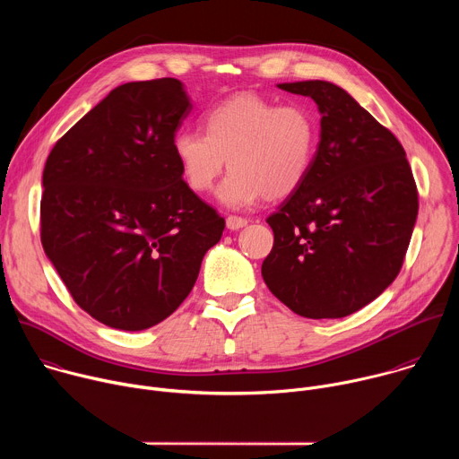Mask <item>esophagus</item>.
Returning a JSON list of instances; mask_svg holds the SVG:
<instances>
[{
    "label": "esophagus",
    "instance_id": "1",
    "mask_svg": "<svg viewBox=\"0 0 459 459\" xmlns=\"http://www.w3.org/2000/svg\"><path fill=\"white\" fill-rule=\"evenodd\" d=\"M247 223H248V221H247L245 218H239V216H229V218H227V229H230V230H239V229H243Z\"/></svg>",
    "mask_w": 459,
    "mask_h": 459
}]
</instances>
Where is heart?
<instances>
[{
  "label": "heart",
  "instance_id": "heart-1",
  "mask_svg": "<svg viewBox=\"0 0 459 459\" xmlns=\"http://www.w3.org/2000/svg\"><path fill=\"white\" fill-rule=\"evenodd\" d=\"M204 133L179 130L172 152L195 192L212 188L227 165L230 172L218 200L230 209L252 205L261 195L280 200L307 178L316 151V123L298 105H276L252 92L238 94L204 116Z\"/></svg>",
  "mask_w": 459,
  "mask_h": 459
}]
</instances>
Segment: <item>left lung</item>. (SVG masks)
<instances>
[{
	"label": "left lung",
	"instance_id": "left-lung-1",
	"mask_svg": "<svg viewBox=\"0 0 459 459\" xmlns=\"http://www.w3.org/2000/svg\"><path fill=\"white\" fill-rule=\"evenodd\" d=\"M278 87L316 101L321 133L307 178L267 218L274 247L261 274L292 312L345 317L396 280L418 188L402 143L347 91L321 80Z\"/></svg>",
	"mask_w": 459,
	"mask_h": 459
}]
</instances>
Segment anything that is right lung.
Segmentation results:
<instances>
[{"mask_svg": "<svg viewBox=\"0 0 459 459\" xmlns=\"http://www.w3.org/2000/svg\"><path fill=\"white\" fill-rule=\"evenodd\" d=\"M192 103L174 78L110 91L50 151L41 245L100 323L145 331L188 296L225 220L183 181L172 140Z\"/></svg>", "mask_w": 459, "mask_h": 459, "instance_id": "right-lung-1", "label": "right lung"}]
</instances>
